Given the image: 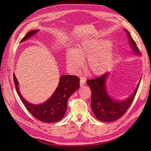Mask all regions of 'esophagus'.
Returning a JSON list of instances; mask_svg holds the SVG:
<instances>
[{"label":"esophagus","mask_w":151,"mask_h":151,"mask_svg":"<svg viewBox=\"0 0 151 151\" xmlns=\"http://www.w3.org/2000/svg\"><path fill=\"white\" fill-rule=\"evenodd\" d=\"M85 84H86L85 79L81 78V81H80V86H81V87H82V86H84Z\"/></svg>","instance_id":"1"}]
</instances>
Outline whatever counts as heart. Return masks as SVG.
<instances>
[{"label": "heart", "instance_id": "1", "mask_svg": "<svg viewBox=\"0 0 151 151\" xmlns=\"http://www.w3.org/2000/svg\"><path fill=\"white\" fill-rule=\"evenodd\" d=\"M111 45L110 40L106 39L83 40L76 44L75 49L67 53V63L70 68L78 70L82 65V61L88 58V70L94 75H100L113 56L110 49Z\"/></svg>", "mask_w": 151, "mask_h": 151}]
</instances>
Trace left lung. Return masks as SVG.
I'll use <instances>...</instances> for the list:
<instances>
[{
    "mask_svg": "<svg viewBox=\"0 0 151 151\" xmlns=\"http://www.w3.org/2000/svg\"><path fill=\"white\" fill-rule=\"evenodd\" d=\"M124 30L128 35L130 47L134 52L137 55H141L139 50L130 33L127 30ZM108 75V73H106L99 77L88 80L87 83L91 91V108L96 118L101 121L112 122L123 116L129 108L138 89L140 81L135 91L129 98L124 101H117L111 98L106 89Z\"/></svg>",
    "mask_w": 151,
    "mask_h": 151,
    "instance_id": "8db88e82",
    "label": "left lung"
}]
</instances>
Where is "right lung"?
Segmentation results:
<instances>
[{
  "label": "right lung",
  "mask_w": 151,
  "mask_h": 151,
  "mask_svg": "<svg viewBox=\"0 0 151 151\" xmlns=\"http://www.w3.org/2000/svg\"><path fill=\"white\" fill-rule=\"evenodd\" d=\"M39 32L34 30L28 32L21 41H26ZM14 81L17 93L28 111L37 119L44 123H54L63 117L67 108V101L80 87V79L76 76L62 75L59 84L52 95L48 100L40 104H33L22 97L19 89V82L14 74Z\"/></svg>",
  "instance_id": "obj_1"
}]
</instances>
